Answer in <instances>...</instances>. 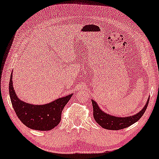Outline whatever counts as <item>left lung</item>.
<instances>
[{
  "mask_svg": "<svg viewBox=\"0 0 159 159\" xmlns=\"http://www.w3.org/2000/svg\"><path fill=\"white\" fill-rule=\"evenodd\" d=\"M149 99L150 98H148L147 104L140 112L133 116L124 118L116 117V116L106 113L99 108L98 105L94 100H92V104L93 107V117L95 121L104 129H111V130H118V129H124V128L129 127L140 119L147 107Z\"/></svg>",
  "mask_w": 159,
  "mask_h": 159,
  "instance_id": "obj_1",
  "label": "left lung"
}]
</instances>
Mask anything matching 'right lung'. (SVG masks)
<instances>
[{"label":"right lung","mask_w":159,"mask_h":159,"mask_svg":"<svg viewBox=\"0 0 159 159\" xmlns=\"http://www.w3.org/2000/svg\"><path fill=\"white\" fill-rule=\"evenodd\" d=\"M12 75L9 80V95L13 109L20 121L30 129L40 131L50 130L58 126L61 121L63 109L72 94L59 98L47 104H28L20 101L17 96L13 88Z\"/></svg>","instance_id":"add662e5"}]
</instances>
